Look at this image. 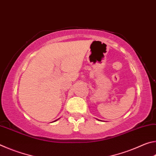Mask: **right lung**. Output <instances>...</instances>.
<instances>
[{
    "mask_svg": "<svg viewBox=\"0 0 156 156\" xmlns=\"http://www.w3.org/2000/svg\"><path fill=\"white\" fill-rule=\"evenodd\" d=\"M56 120H55V121H56Z\"/></svg>",
    "mask_w": 156,
    "mask_h": 156,
    "instance_id": "add662e5",
    "label": "right lung"
}]
</instances>
